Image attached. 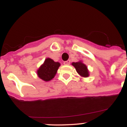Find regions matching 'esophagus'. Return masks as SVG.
Here are the masks:
<instances>
[{"label":"esophagus","instance_id":"34e87169","mask_svg":"<svg viewBox=\"0 0 127 127\" xmlns=\"http://www.w3.org/2000/svg\"><path fill=\"white\" fill-rule=\"evenodd\" d=\"M64 64L66 65H68L70 64V60H67V61H65L64 62Z\"/></svg>","mask_w":127,"mask_h":127}]
</instances>
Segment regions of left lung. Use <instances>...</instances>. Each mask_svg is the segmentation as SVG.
<instances>
[{"instance_id":"8db88e82","label":"left lung","mask_w":127,"mask_h":127,"mask_svg":"<svg viewBox=\"0 0 127 127\" xmlns=\"http://www.w3.org/2000/svg\"><path fill=\"white\" fill-rule=\"evenodd\" d=\"M72 65L75 67L76 71L79 76L83 77H87L90 76L89 70L88 67L82 61H79L77 62H72Z\"/></svg>"}]
</instances>
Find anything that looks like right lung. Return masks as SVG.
<instances>
[{
    "mask_svg": "<svg viewBox=\"0 0 127 127\" xmlns=\"http://www.w3.org/2000/svg\"><path fill=\"white\" fill-rule=\"evenodd\" d=\"M59 62H56L50 58H46L44 63L37 70L38 77L44 81H50L55 76L58 68Z\"/></svg>",
    "mask_w": 127,
    "mask_h": 127,
    "instance_id": "1",
    "label": "right lung"
}]
</instances>
